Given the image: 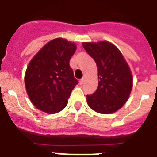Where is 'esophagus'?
Segmentation results:
<instances>
[{
  "label": "esophagus",
  "instance_id": "obj_1",
  "mask_svg": "<svg viewBox=\"0 0 157 157\" xmlns=\"http://www.w3.org/2000/svg\"><path fill=\"white\" fill-rule=\"evenodd\" d=\"M84 81H85V79L81 78V80L79 81V84H80V85H82L83 84H84Z\"/></svg>",
  "mask_w": 157,
  "mask_h": 157
}]
</instances>
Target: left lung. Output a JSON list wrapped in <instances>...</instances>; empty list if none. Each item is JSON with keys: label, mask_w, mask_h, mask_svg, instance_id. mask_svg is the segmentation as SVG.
Segmentation results:
<instances>
[{"label": "left lung", "mask_w": 157, "mask_h": 157, "mask_svg": "<svg viewBox=\"0 0 157 157\" xmlns=\"http://www.w3.org/2000/svg\"><path fill=\"white\" fill-rule=\"evenodd\" d=\"M83 48L96 62L98 89L87 95V103L94 111L111 114L124 105L132 89V75L120 51L107 41L83 43Z\"/></svg>", "instance_id": "left-lung-1"}]
</instances>
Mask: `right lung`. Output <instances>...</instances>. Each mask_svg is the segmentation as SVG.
Wrapping results in <instances>:
<instances>
[{"label": "right lung", "instance_id": "1", "mask_svg": "<svg viewBox=\"0 0 157 157\" xmlns=\"http://www.w3.org/2000/svg\"><path fill=\"white\" fill-rule=\"evenodd\" d=\"M76 49L75 43L58 38L47 43L30 60L25 85L37 109L56 114L67 105L72 90L78 84L69 65Z\"/></svg>", "mask_w": 157, "mask_h": 157}]
</instances>
